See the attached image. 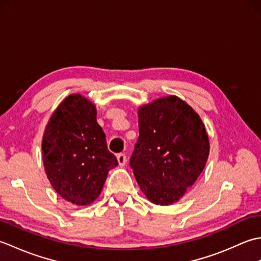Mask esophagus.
Listing matches in <instances>:
<instances>
[{"mask_svg":"<svg viewBox=\"0 0 261 261\" xmlns=\"http://www.w3.org/2000/svg\"><path fill=\"white\" fill-rule=\"evenodd\" d=\"M116 159H118V163L120 166H124L126 163V156L124 153H119L118 156H116Z\"/></svg>","mask_w":261,"mask_h":261,"instance_id":"esophagus-1","label":"esophagus"}]
</instances>
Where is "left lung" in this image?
<instances>
[{"instance_id":"1","label":"left lung","mask_w":261,"mask_h":261,"mask_svg":"<svg viewBox=\"0 0 261 261\" xmlns=\"http://www.w3.org/2000/svg\"><path fill=\"white\" fill-rule=\"evenodd\" d=\"M138 116L139 138L130 166L149 201L170 205L205 167L210 152L206 130L195 111L174 95L142 105Z\"/></svg>"}]
</instances>
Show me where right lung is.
I'll list each match as a JSON object with an SVG mask.
<instances>
[{"instance_id": "obj_1", "label": "right lung", "mask_w": 261, "mask_h": 261, "mask_svg": "<svg viewBox=\"0 0 261 261\" xmlns=\"http://www.w3.org/2000/svg\"><path fill=\"white\" fill-rule=\"evenodd\" d=\"M42 160L54 190L76 205H88L101 194L111 168L118 165L108 150L96 121V108L81 94L59 104L42 138Z\"/></svg>"}]
</instances>
